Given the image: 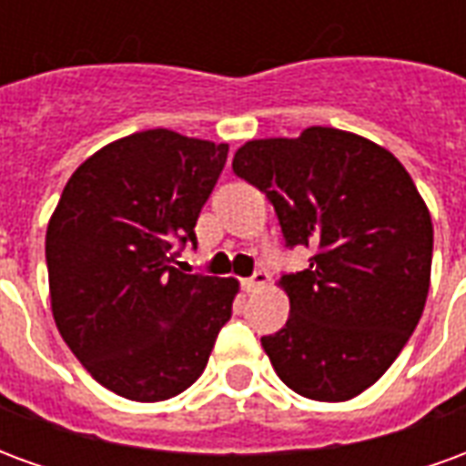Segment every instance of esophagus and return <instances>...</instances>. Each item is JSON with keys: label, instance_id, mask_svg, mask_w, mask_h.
Listing matches in <instances>:
<instances>
[{"label": "esophagus", "instance_id": "1", "mask_svg": "<svg viewBox=\"0 0 466 466\" xmlns=\"http://www.w3.org/2000/svg\"><path fill=\"white\" fill-rule=\"evenodd\" d=\"M267 282H269V274L264 272V269H259V272H254L252 277L242 279V287L247 292H254V289H259V287H264Z\"/></svg>", "mask_w": 466, "mask_h": 466}]
</instances>
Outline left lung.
<instances>
[{"mask_svg":"<svg viewBox=\"0 0 466 466\" xmlns=\"http://www.w3.org/2000/svg\"><path fill=\"white\" fill-rule=\"evenodd\" d=\"M232 169L267 194L287 247L309 269L279 279L289 319L262 337L279 380L317 401H347L400 357L430 294L434 229L410 172L360 134L309 127L252 139Z\"/></svg>","mask_w":466,"mask_h":466,"instance_id":"8db88e82","label":"left lung"}]
</instances>
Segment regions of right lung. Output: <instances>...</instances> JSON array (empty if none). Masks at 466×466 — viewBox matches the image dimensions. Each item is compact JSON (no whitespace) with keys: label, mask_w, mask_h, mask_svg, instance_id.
<instances>
[{"label":"right lung","mask_w":466,"mask_h":466,"mask_svg":"<svg viewBox=\"0 0 466 466\" xmlns=\"http://www.w3.org/2000/svg\"><path fill=\"white\" fill-rule=\"evenodd\" d=\"M227 152L172 129L122 137L76 167L49 219L56 329L124 400L162 401L192 387L232 317L234 277L172 267L174 244L197 242Z\"/></svg>","instance_id":"add662e5"}]
</instances>
